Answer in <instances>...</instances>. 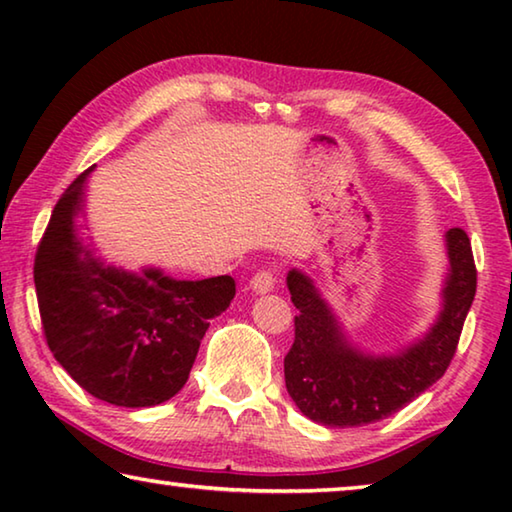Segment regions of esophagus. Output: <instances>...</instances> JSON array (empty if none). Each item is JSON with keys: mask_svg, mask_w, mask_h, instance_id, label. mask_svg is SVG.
<instances>
[{"mask_svg": "<svg viewBox=\"0 0 512 512\" xmlns=\"http://www.w3.org/2000/svg\"><path fill=\"white\" fill-rule=\"evenodd\" d=\"M250 289L255 293H268L275 289V275L273 271H259L253 275V280H250Z\"/></svg>", "mask_w": 512, "mask_h": 512, "instance_id": "1", "label": "esophagus"}]
</instances>
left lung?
Listing matches in <instances>:
<instances>
[{
	"label": "left lung",
	"instance_id": "8db88e82",
	"mask_svg": "<svg viewBox=\"0 0 512 512\" xmlns=\"http://www.w3.org/2000/svg\"><path fill=\"white\" fill-rule=\"evenodd\" d=\"M445 241L443 309L427 334L395 354H368L352 345L314 280L291 268L287 287L298 316L284 381L302 415L325 427H363L397 413L445 375L476 293L470 237L452 228Z\"/></svg>",
	"mask_w": 512,
	"mask_h": 512
}]
</instances>
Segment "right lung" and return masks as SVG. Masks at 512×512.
I'll return each instance as SVG.
<instances>
[{
    "mask_svg": "<svg viewBox=\"0 0 512 512\" xmlns=\"http://www.w3.org/2000/svg\"><path fill=\"white\" fill-rule=\"evenodd\" d=\"M92 169L58 198L40 239L33 280L42 329L56 361L97 400L155 406L185 386L210 320L235 298V280H176L160 268L131 273L103 262L76 228Z\"/></svg>",
    "mask_w": 512,
    "mask_h": 512,
    "instance_id": "add662e5",
    "label": "right lung"
}]
</instances>
